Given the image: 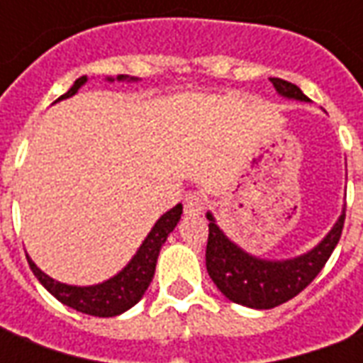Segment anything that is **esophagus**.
I'll list each match as a JSON object with an SVG mask.
<instances>
[{
  "label": "esophagus",
  "mask_w": 363,
  "mask_h": 363,
  "mask_svg": "<svg viewBox=\"0 0 363 363\" xmlns=\"http://www.w3.org/2000/svg\"><path fill=\"white\" fill-rule=\"evenodd\" d=\"M206 200L198 192H189L184 198V213L186 216H200L204 212Z\"/></svg>",
  "instance_id": "esophagus-1"
}]
</instances>
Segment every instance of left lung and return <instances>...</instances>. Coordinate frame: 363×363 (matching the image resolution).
Returning <instances> with one entry per match:
<instances>
[{"instance_id": "8db88e82", "label": "left lung", "mask_w": 363, "mask_h": 363, "mask_svg": "<svg viewBox=\"0 0 363 363\" xmlns=\"http://www.w3.org/2000/svg\"><path fill=\"white\" fill-rule=\"evenodd\" d=\"M270 82L274 89L278 91V95L284 99L309 103L303 91L294 83L278 77H270ZM206 218L210 220L206 268L213 284L233 303L251 309H272L303 291L327 264L328 257L333 255L338 239L342 235L346 206L333 229L323 237L319 245H315L311 251L299 257L281 260L260 259L247 252L221 231L212 212L206 213Z\"/></svg>"}]
</instances>
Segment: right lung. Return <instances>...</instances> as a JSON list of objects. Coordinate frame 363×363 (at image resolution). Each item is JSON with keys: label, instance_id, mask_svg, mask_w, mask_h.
<instances>
[{"label": "right lung", "instance_id": "1", "mask_svg": "<svg viewBox=\"0 0 363 363\" xmlns=\"http://www.w3.org/2000/svg\"><path fill=\"white\" fill-rule=\"evenodd\" d=\"M106 79L114 82L112 77H106ZM116 82H138V79L128 77V75H118ZM85 83H87V75L75 79L72 89L60 96L58 101L74 96ZM181 213L182 204H177L169 212L163 213L155 221V225L151 228L147 237L143 239V243L140 245V249L135 251V255L126 267L122 268L116 276H112L101 284H95V286H69V284L54 280L36 267L27 255L28 267L44 288L67 307L85 313V315H93V317H116L120 313L128 311L130 307H134L143 297L145 289L150 288L153 274H155L159 251L167 241L169 233L177 228V223L181 220Z\"/></svg>", "mask_w": 363, "mask_h": 363}]
</instances>
